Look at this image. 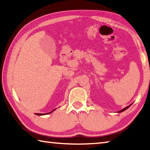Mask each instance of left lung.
<instances>
[{
	"label": "left lung",
	"instance_id": "left-lung-1",
	"mask_svg": "<svg viewBox=\"0 0 150 150\" xmlns=\"http://www.w3.org/2000/svg\"><path fill=\"white\" fill-rule=\"evenodd\" d=\"M131 105H129V106H127V107H125L124 108H123V109H122V110H120L118 112H124V110H125L126 109H127V108H128L129 107L131 106Z\"/></svg>",
	"mask_w": 150,
	"mask_h": 150
}]
</instances>
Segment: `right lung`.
I'll return each mask as SVG.
<instances>
[{
  "label": "right lung",
  "mask_w": 150,
  "mask_h": 150,
  "mask_svg": "<svg viewBox=\"0 0 150 150\" xmlns=\"http://www.w3.org/2000/svg\"><path fill=\"white\" fill-rule=\"evenodd\" d=\"M56 109H57V108H55V109H54L53 110H52L51 112H48V113H45V114H40V113H36L35 114H36V115H38V116H43V115H46V114H50V113H51V112H53L54 110H55Z\"/></svg>",
  "instance_id": "add662e5"
}]
</instances>
